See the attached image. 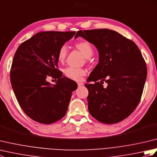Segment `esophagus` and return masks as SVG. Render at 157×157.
I'll use <instances>...</instances> for the list:
<instances>
[{
	"label": "esophagus",
	"mask_w": 157,
	"mask_h": 157,
	"mask_svg": "<svg viewBox=\"0 0 157 157\" xmlns=\"http://www.w3.org/2000/svg\"><path fill=\"white\" fill-rule=\"evenodd\" d=\"M84 83H83V82H78V86H79H79H83V85H84Z\"/></svg>",
	"instance_id": "1"
}]
</instances>
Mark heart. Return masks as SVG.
I'll return each instance as SVG.
<instances>
[{"label": "heart", "mask_w": 157, "mask_h": 157, "mask_svg": "<svg viewBox=\"0 0 157 157\" xmlns=\"http://www.w3.org/2000/svg\"><path fill=\"white\" fill-rule=\"evenodd\" d=\"M75 47L80 51L83 55L86 58H90L93 55V48L89 42L86 41H83L77 43ZM67 55V48L66 46H62L59 50L57 54V59L59 63H63L66 59ZM64 73L66 77L68 78L73 79L76 81L82 80V77L86 75V70L81 68H74L71 67L66 68L64 70Z\"/></svg>", "instance_id": "1"}]
</instances>
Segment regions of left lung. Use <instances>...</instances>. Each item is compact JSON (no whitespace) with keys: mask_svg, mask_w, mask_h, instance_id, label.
Instances as JSON below:
<instances>
[{"mask_svg":"<svg viewBox=\"0 0 157 157\" xmlns=\"http://www.w3.org/2000/svg\"><path fill=\"white\" fill-rule=\"evenodd\" d=\"M79 36L94 44L99 54L88 80L94 84H85L90 113L106 124L123 121L138 106L144 89L147 68L140 51L134 42L111 29L79 30L75 38ZM103 81L108 84L105 89Z\"/></svg>","mask_w":157,"mask_h":157,"instance_id":"obj_1","label":"left lung"}]
</instances>
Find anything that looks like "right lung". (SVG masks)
<instances>
[{"label":"right lung","instance_id":"1","mask_svg":"<svg viewBox=\"0 0 157 157\" xmlns=\"http://www.w3.org/2000/svg\"><path fill=\"white\" fill-rule=\"evenodd\" d=\"M75 32H42L20 44L10 72L12 88L21 108L29 117L51 124L66 114L76 82L58 69L59 50ZM56 79L51 85L46 78Z\"/></svg>","mask_w":157,"mask_h":157}]
</instances>
